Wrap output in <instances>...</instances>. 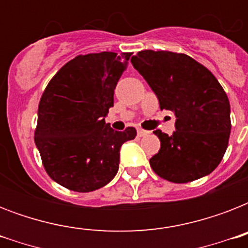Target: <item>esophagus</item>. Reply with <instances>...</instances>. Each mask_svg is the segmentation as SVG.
I'll return each mask as SVG.
<instances>
[{
    "instance_id": "1",
    "label": "esophagus",
    "mask_w": 248,
    "mask_h": 248,
    "mask_svg": "<svg viewBox=\"0 0 248 248\" xmlns=\"http://www.w3.org/2000/svg\"><path fill=\"white\" fill-rule=\"evenodd\" d=\"M148 134H149V132L145 131V130H141V128H140V130H138V136H140V138H143V136L148 135Z\"/></svg>"
}]
</instances>
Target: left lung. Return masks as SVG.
Instances as JSON below:
<instances>
[{
    "mask_svg": "<svg viewBox=\"0 0 248 248\" xmlns=\"http://www.w3.org/2000/svg\"><path fill=\"white\" fill-rule=\"evenodd\" d=\"M158 97L159 108L176 116L172 135L161 130L157 155L149 159L159 177L184 184L211 173L221 162L231 136V104L207 68L185 54L143 50L131 58Z\"/></svg>",
    "mask_w": 248,
    "mask_h": 248,
    "instance_id": "left-lung-1",
    "label": "left lung"
}]
</instances>
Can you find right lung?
Listing matches in <instances>:
<instances>
[{"mask_svg":"<svg viewBox=\"0 0 248 248\" xmlns=\"http://www.w3.org/2000/svg\"><path fill=\"white\" fill-rule=\"evenodd\" d=\"M131 52L78 55L60 68L40 104L34 143L46 172L64 188L87 193L104 186L120 167V149L136 130L116 131L104 117Z\"/></svg>","mask_w":248,"mask_h":248,"instance_id":"right-lung-1","label":"right lung"}]
</instances>
